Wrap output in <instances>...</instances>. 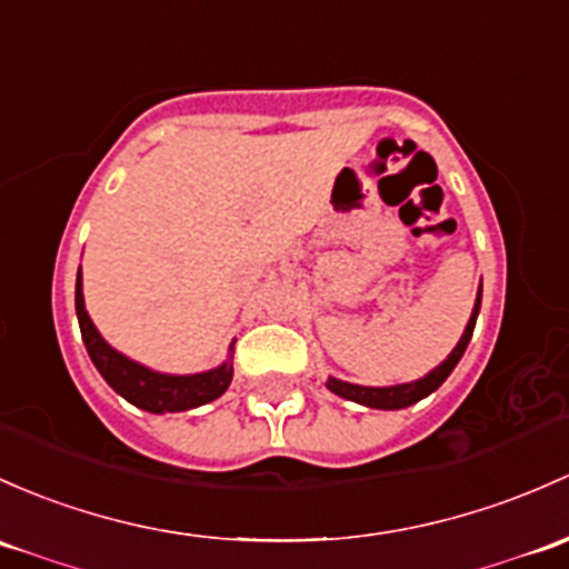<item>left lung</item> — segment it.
<instances>
[{
	"label": "left lung",
	"mask_w": 569,
	"mask_h": 569,
	"mask_svg": "<svg viewBox=\"0 0 569 569\" xmlns=\"http://www.w3.org/2000/svg\"><path fill=\"white\" fill-rule=\"evenodd\" d=\"M480 302H482V286H480V291H477L475 310H471V319H469V325H466L463 335H460L458 346L450 351V357H447L439 368H433L428 376H422V379L409 381V385H395V387H360V385H349V381L330 379L327 381V387H330L335 395H340V398L355 400V403H362V406H370V409H406V406L428 398L430 392L439 390V387L445 385L447 376L456 370L460 357H463L466 346H469V340H471V332H475L477 313H480Z\"/></svg>",
	"instance_id": "8db88e82"
}]
</instances>
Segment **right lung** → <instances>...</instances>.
Segmentation results:
<instances>
[{
	"mask_svg": "<svg viewBox=\"0 0 569 569\" xmlns=\"http://www.w3.org/2000/svg\"><path fill=\"white\" fill-rule=\"evenodd\" d=\"M76 316H79L81 338L89 351V360L94 362L100 376L109 381L113 392H119L124 400H130V403L139 406L143 411H152V415L188 411L220 398V395L229 390L231 376H234V368H231L229 360L218 365V368L204 370V373L169 376L158 373V370L147 368V365L128 360L117 349H111L103 340V335L98 332V327L92 325V319H89L87 308H83L81 269L79 278H76ZM231 349H234V343H231Z\"/></svg>",
	"mask_w": 569,
	"mask_h": 569,
	"instance_id": "obj_1",
	"label": "right lung"
}]
</instances>
